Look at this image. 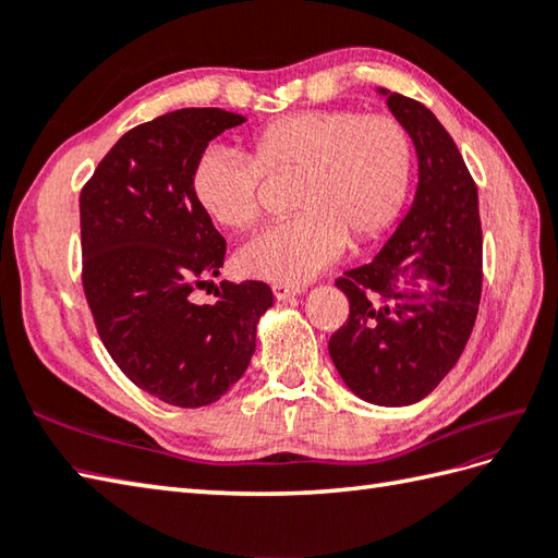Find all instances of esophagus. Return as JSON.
I'll list each match as a JSON object with an SVG mask.
<instances>
[{"mask_svg": "<svg viewBox=\"0 0 558 558\" xmlns=\"http://www.w3.org/2000/svg\"><path fill=\"white\" fill-rule=\"evenodd\" d=\"M302 292H304V288H300V286H282V282H276V286H272V294H276V300H280V302L298 298V294H302Z\"/></svg>", "mask_w": 558, "mask_h": 558, "instance_id": "esophagus-1", "label": "esophagus"}]
</instances>
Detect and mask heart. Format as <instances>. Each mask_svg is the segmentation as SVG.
Segmentation results:
<instances>
[{"label": "heart", "instance_id": "b5f03b06", "mask_svg": "<svg viewBox=\"0 0 558 558\" xmlns=\"http://www.w3.org/2000/svg\"><path fill=\"white\" fill-rule=\"evenodd\" d=\"M248 146L252 158L208 146L189 184L206 218L225 230H246L258 218L260 174H298V216L260 230L236 252V266L252 278L282 286L314 278L348 242L381 234L410 192L412 141L390 114L292 112L258 126Z\"/></svg>", "mask_w": 558, "mask_h": 558}]
</instances>
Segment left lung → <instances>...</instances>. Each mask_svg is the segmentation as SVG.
<instances>
[{
  "instance_id": "left-lung-1",
  "label": "left lung",
  "mask_w": 558,
  "mask_h": 558,
  "mask_svg": "<svg viewBox=\"0 0 558 558\" xmlns=\"http://www.w3.org/2000/svg\"><path fill=\"white\" fill-rule=\"evenodd\" d=\"M417 150V192L369 264L336 286L350 316L328 342L354 396L384 408L426 398L453 369L482 294L477 186L456 141L422 102L378 88Z\"/></svg>"
}]
</instances>
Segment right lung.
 Segmentation results:
<instances>
[{
  "instance_id": "1",
  "label": "right lung",
  "mask_w": 558,
  "mask_h": 558,
  "mask_svg": "<svg viewBox=\"0 0 558 558\" xmlns=\"http://www.w3.org/2000/svg\"><path fill=\"white\" fill-rule=\"evenodd\" d=\"M242 122L220 108L156 117L117 141L81 189V280L98 336L129 381L174 408L210 405L240 381L272 306L258 280L220 282L213 304L189 300L225 260L192 168Z\"/></svg>"
}]
</instances>
